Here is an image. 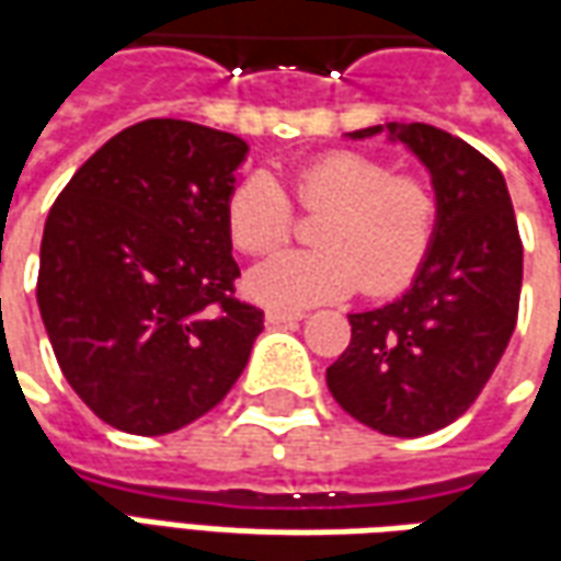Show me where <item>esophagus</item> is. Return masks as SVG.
Returning a JSON list of instances; mask_svg holds the SVG:
<instances>
[{
  "mask_svg": "<svg viewBox=\"0 0 561 561\" xmlns=\"http://www.w3.org/2000/svg\"><path fill=\"white\" fill-rule=\"evenodd\" d=\"M304 312H288V309H267V324H288V321H300Z\"/></svg>",
  "mask_w": 561,
  "mask_h": 561,
  "instance_id": "1",
  "label": "esophagus"
}]
</instances>
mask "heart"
Instances as JSON below:
<instances>
[{
    "mask_svg": "<svg viewBox=\"0 0 561 561\" xmlns=\"http://www.w3.org/2000/svg\"><path fill=\"white\" fill-rule=\"evenodd\" d=\"M294 199L316 221L307 252H282L249 273L254 300L300 309L340 300L358 285L367 297L407 288L425 267L440 199L431 179L391 172L386 160L364 151H324L291 172ZM227 233L245 254H267L291 237V203L267 172H249L225 206Z\"/></svg>",
    "mask_w": 561,
    "mask_h": 561,
    "instance_id": "b5f03b06",
    "label": "heart"
}]
</instances>
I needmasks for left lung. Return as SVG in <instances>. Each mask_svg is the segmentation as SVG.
Returning a JSON list of instances; mask_svg holds the SVG:
<instances>
[{
    "label": "left lung",
    "mask_w": 561,
    "mask_h": 561,
    "mask_svg": "<svg viewBox=\"0 0 561 561\" xmlns=\"http://www.w3.org/2000/svg\"><path fill=\"white\" fill-rule=\"evenodd\" d=\"M389 133L434 175L437 240L410 291L348 316L352 340L328 367V389L367 428L422 437L456 422L499 367L519 312L523 240L504 175L473 145L431 124Z\"/></svg>",
    "instance_id": "8db88e82"
}]
</instances>
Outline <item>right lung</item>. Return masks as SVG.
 I'll return each instance as SVG.
<instances>
[{"mask_svg": "<svg viewBox=\"0 0 561 561\" xmlns=\"http://www.w3.org/2000/svg\"><path fill=\"white\" fill-rule=\"evenodd\" d=\"M249 145L151 117L90 154L50 206L38 309L62 376L112 428L158 437L225 401L264 312L237 297L225 206Z\"/></svg>", "mask_w": 561, "mask_h": 561, "instance_id": "right-lung-1", "label": "right lung"}]
</instances>
